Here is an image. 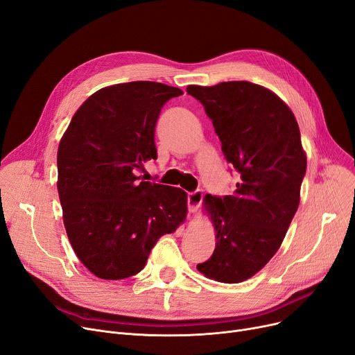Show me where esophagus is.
Segmentation results:
<instances>
[{"label":"esophagus","instance_id":"1","mask_svg":"<svg viewBox=\"0 0 355 355\" xmlns=\"http://www.w3.org/2000/svg\"><path fill=\"white\" fill-rule=\"evenodd\" d=\"M203 202V191L202 190H196L193 193H189L187 196V206H189V211L194 213L198 210L200 205Z\"/></svg>","mask_w":355,"mask_h":355}]
</instances>
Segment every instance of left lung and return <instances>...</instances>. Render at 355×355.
Listing matches in <instances>:
<instances>
[{"label": "left lung", "mask_w": 355, "mask_h": 355, "mask_svg": "<svg viewBox=\"0 0 355 355\" xmlns=\"http://www.w3.org/2000/svg\"><path fill=\"white\" fill-rule=\"evenodd\" d=\"M203 104L239 182L230 196L205 197L216 248L197 270L220 283H241L279 251L299 207L306 155L295 114L272 91L248 83L189 85Z\"/></svg>", "instance_id": "left-lung-1"}]
</instances>
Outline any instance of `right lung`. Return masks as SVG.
Wrapping results in <instances>:
<instances>
[{"instance_id": "obj_1", "label": "right lung", "mask_w": 355, "mask_h": 355, "mask_svg": "<svg viewBox=\"0 0 355 355\" xmlns=\"http://www.w3.org/2000/svg\"><path fill=\"white\" fill-rule=\"evenodd\" d=\"M175 87L133 81L105 87L73 114L58 148V193L72 248L103 280L144 270L157 241L187 214V193L144 181L157 159L155 126Z\"/></svg>"}]
</instances>
